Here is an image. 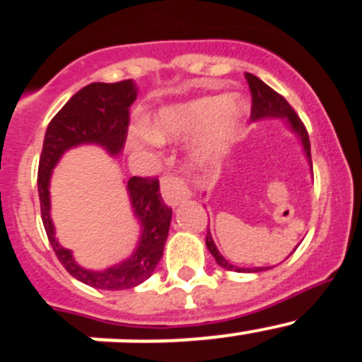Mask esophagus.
<instances>
[{"label": "esophagus", "mask_w": 362, "mask_h": 362, "mask_svg": "<svg viewBox=\"0 0 362 362\" xmlns=\"http://www.w3.org/2000/svg\"><path fill=\"white\" fill-rule=\"evenodd\" d=\"M160 192H163L164 202L170 204V206H177L178 203L191 196L189 187L177 175H164L163 180H160Z\"/></svg>", "instance_id": "esophagus-1"}]
</instances>
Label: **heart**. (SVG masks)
Wrapping results in <instances>:
<instances>
[{
  "label": "heart",
  "instance_id": "heart-1",
  "mask_svg": "<svg viewBox=\"0 0 362 362\" xmlns=\"http://www.w3.org/2000/svg\"><path fill=\"white\" fill-rule=\"evenodd\" d=\"M249 112V105L240 94H215L187 103L166 107L158 112L151 127H140L144 144L180 140L202 133V140L192 148L194 164H211L228 154Z\"/></svg>",
  "mask_w": 362,
  "mask_h": 362
}]
</instances>
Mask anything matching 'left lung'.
<instances>
[{"instance_id": "obj_1", "label": "left lung", "mask_w": 362, "mask_h": 362, "mask_svg": "<svg viewBox=\"0 0 362 362\" xmlns=\"http://www.w3.org/2000/svg\"><path fill=\"white\" fill-rule=\"evenodd\" d=\"M245 78L249 82L250 94H252V112H250V120H262V119H282L286 120V124L289 126V129L293 131L296 136L299 138L303 145V152H305V158L308 160L310 170H312V154H310V138L308 133H306L305 126H303L301 119L296 115L289 103L286 101V98L280 96L279 93L272 89L269 86H266L261 78H257L252 73H245ZM298 247V245H296ZM206 249L210 250V254L214 255L215 261H217L218 266H222L224 269H229V272H238V273H259L264 272V269L269 268H240V266L231 264L228 259H224V255L218 252L217 247H215L214 238H211V233L208 229L206 233ZM296 250V249H294ZM293 254V252H291Z\"/></svg>"}]
</instances>
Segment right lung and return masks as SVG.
<instances>
[{
    "label": "right lung",
    "instance_id": "add662e5",
    "mask_svg": "<svg viewBox=\"0 0 362 362\" xmlns=\"http://www.w3.org/2000/svg\"><path fill=\"white\" fill-rule=\"evenodd\" d=\"M136 96L138 87L133 80L89 83L56 113L43 138L38 166V196L47 236L69 275L94 289H131L151 279L163 257L171 210L160 198L158 178L131 177L126 182V191L134 217L140 224L136 249L129 257L107 269L83 268L75 261L73 252L64 249L56 238V228L50 217V178L64 152L78 145H98L113 158L119 156L126 144L129 107Z\"/></svg>",
    "mask_w": 362,
    "mask_h": 362
}]
</instances>
